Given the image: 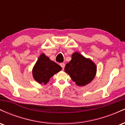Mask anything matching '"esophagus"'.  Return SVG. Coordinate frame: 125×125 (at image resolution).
<instances>
[{"instance_id":"esophagus-1","label":"esophagus","mask_w":125,"mask_h":125,"mask_svg":"<svg viewBox=\"0 0 125 125\" xmlns=\"http://www.w3.org/2000/svg\"><path fill=\"white\" fill-rule=\"evenodd\" d=\"M60 65H61V66L62 67V69H63L64 68V66H65V64H64V63H60Z\"/></svg>"}]
</instances>
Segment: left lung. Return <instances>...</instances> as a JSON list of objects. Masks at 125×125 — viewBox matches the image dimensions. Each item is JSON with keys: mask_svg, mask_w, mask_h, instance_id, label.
<instances>
[{"mask_svg": "<svg viewBox=\"0 0 125 125\" xmlns=\"http://www.w3.org/2000/svg\"><path fill=\"white\" fill-rule=\"evenodd\" d=\"M96 70L94 62L78 52L73 53L71 61L66 64L64 68V72L79 86H85L92 82L95 76Z\"/></svg>", "mask_w": 125, "mask_h": 125, "instance_id": "8db88e82", "label": "left lung"}]
</instances>
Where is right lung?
Segmentation results:
<instances>
[{
    "label": "right lung",
    "mask_w": 125,
    "mask_h": 125,
    "mask_svg": "<svg viewBox=\"0 0 125 125\" xmlns=\"http://www.w3.org/2000/svg\"><path fill=\"white\" fill-rule=\"evenodd\" d=\"M61 66L42 53L33 68V77L39 83L46 84L52 76L61 71Z\"/></svg>",
    "instance_id": "right-lung-1"
}]
</instances>
